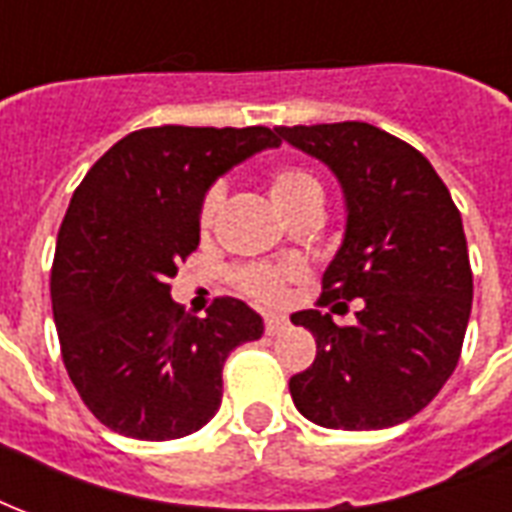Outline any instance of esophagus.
I'll use <instances>...</instances> for the list:
<instances>
[{
  "label": "esophagus",
  "instance_id": "34e87169",
  "mask_svg": "<svg viewBox=\"0 0 512 512\" xmlns=\"http://www.w3.org/2000/svg\"><path fill=\"white\" fill-rule=\"evenodd\" d=\"M286 316H278V313H267L264 316V333L267 335H278L281 330H286Z\"/></svg>",
  "mask_w": 512,
  "mask_h": 512
}]
</instances>
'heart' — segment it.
Returning <instances> with one entry per match:
<instances>
[{
  "label": "heart",
  "instance_id": "heart-1",
  "mask_svg": "<svg viewBox=\"0 0 512 512\" xmlns=\"http://www.w3.org/2000/svg\"><path fill=\"white\" fill-rule=\"evenodd\" d=\"M267 196L272 207L281 212L283 218H289L294 210H300L305 204H322L324 190L322 182L313 177L311 171L297 169V166H278L267 177ZM220 190L212 188L204 201H201L199 223L201 229H210L212 220L220 210ZM300 278L297 267H245L237 272V286L245 297L256 302H281L286 294V286Z\"/></svg>",
  "mask_w": 512,
  "mask_h": 512
}]
</instances>
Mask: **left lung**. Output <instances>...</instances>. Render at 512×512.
<instances>
[{
  "label": "left lung",
  "instance_id": "obj_1",
  "mask_svg": "<svg viewBox=\"0 0 512 512\" xmlns=\"http://www.w3.org/2000/svg\"><path fill=\"white\" fill-rule=\"evenodd\" d=\"M275 133L333 171L346 207L319 308L292 316L316 338L313 365L289 382L294 406L322 428L406 423L434 401L461 357L472 311L461 212L417 149L368 122ZM333 299L361 300L357 325L332 322L334 308L345 307Z\"/></svg>",
  "mask_w": 512,
  "mask_h": 512
}]
</instances>
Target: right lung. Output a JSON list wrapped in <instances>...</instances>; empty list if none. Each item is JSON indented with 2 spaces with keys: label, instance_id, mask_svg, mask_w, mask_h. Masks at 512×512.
I'll use <instances>...</instances> for the list:
<instances>
[{
  "label": "right lung",
  "instance_id": "1",
  "mask_svg": "<svg viewBox=\"0 0 512 512\" xmlns=\"http://www.w3.org/2000/svg\"><path fill=\"white\" fill-rule=\"evenodd\" d=\"M275 147V130L259 125L144 128L81 179L57 237L51 305L67 376L111 431L144 442L199 431L218 412L229 352L264 333L234 297L190 316L169 278L199 245L215 179Z\"/></svg>",
  "mask_w": 512,
  "mask_h": 512
}]
</instances>
